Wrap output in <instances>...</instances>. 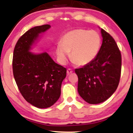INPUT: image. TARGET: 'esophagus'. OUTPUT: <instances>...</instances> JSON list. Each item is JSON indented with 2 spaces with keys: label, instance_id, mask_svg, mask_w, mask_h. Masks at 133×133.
Instances as JSON below:
<instances>
[{
  "label": "esophagus",
  "instance_id": "34e87169",
  "mask_svg": "<svg viewBox=\"0 0 133 133\" xmlns=\"http://www.w3.org/2000/svg\"><path fill=\"white\" fill-rule=\"evenodd\" d=\"M72 71L70 69H68V70H67V74H68V75H70V74L72 73Z\"/></svg>",
  "mask_w": 133,
  "mask_h": 133
}]
</instances>
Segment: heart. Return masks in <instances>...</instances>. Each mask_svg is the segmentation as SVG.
<instances>
[{"instance_id":"b5f03b06","label":"heart","mask_w":133,"mask_h":133,"mask_svg":"<svg viewBox=\"0 0 133 133\" xmlns=\"http://www.w3.org/2000/svg\"><path fill=\"white\" fill-rule=\"evenodd\" d=\"M61 44L57 46L55 52L61 64L66 63L70 53L72 63L85 65L97 57L101 45V39L94 30L75 29L62 36Z\"/></svg>"}]
</instances>
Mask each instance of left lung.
I'll use <instances>...</instances> for the list:
<instances>
[{
	"instance_id": "8db88e82",
	"label": "left lung",
	"mask_w": 133,
	"mask_h": 133,
	"mask_svg": "<svg viewBox=\"0 0 133 133\" xmlns=\"http://www.w3.org/2000/svg\"><path fill=\"white\" fill-rule=\"evenodd\" d=\"M103 42L97 57L83 68L75 69L78 91L89 104L107 100L117 90L121 74V54L114 39L101 29Z\"/></svg>"
}]
</instances>
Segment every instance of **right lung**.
Returning a JSON list of instances; mask_svg holds the SVG:
<instances>
[{
    "instance_id": "1",
    "label": "right lung",
    "mask_w": 133,
    "mask_h": 133,
    "mask_svg": "<svg viewBox=\"0 0 133 133\" xmlns=\"http://www.w3.org/2000/svg\"><path fill=\"white\" fill-rule=\"evenodd\" d=\"M51 26H34L16 43L12 58L13 75L18 89L28 103L39 108L54 104L60 97L66 69L57 64L46 52L30 51L41 34Z\"/></svg>"
}]
</instances>
